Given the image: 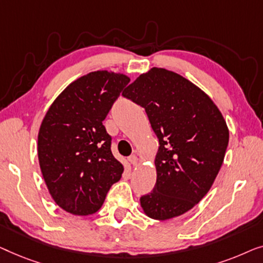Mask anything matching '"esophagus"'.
Masks as SVG:
<instances>
[{"label":"esophagus","mask_w":263,"mask_h":263,"mask_svg":"<svg viewBox=\"0 0 263 263\" xmlns=\"http://www.w3.org/2000/svg\"><path fill=\"white\" fill-rule=\"evenodd\" d=\"M128 162H130L132 165H137V163H138V158H137L136 155H132V156L128 157Z\"/></svg>","instance_id":"1"}]
</instances>
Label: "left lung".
<instances>
[{"label": "left lung", "mask_w": 263, "mask_h": 263, "mask_svg": "<svg viewBox=\"0 0 263 263\" xmlns=\"http://www.w3.org/2000/svg\"><path fill=\"white\" fill-rule=\"evenodd\" d=\"M145 108L160 147L154 190L140 198L150 218L181 216L210 191L223 164L229 130L220 110L179 73L153 68L123 93Z\"/></svg>", "instance_id": "1"}]
</instances>
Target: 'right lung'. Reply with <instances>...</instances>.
<instances>
[{"label":"right lung","mask_w":263,"mask_h":263,"mask_svg":"<svg viewBox=\"0 0 263 263\" xmlns=\"http://www.w3.org/2000/svg\"><path fill=\"white\" fill-rule=\"evenodd\" d=\"M130 79L123 73L89 72L54 100L38 135V157L51 197L66 212L99 211L123 164L114 158L112 137L102 125Z\"/></svg>","instance_id":"1"}]
</instances>
